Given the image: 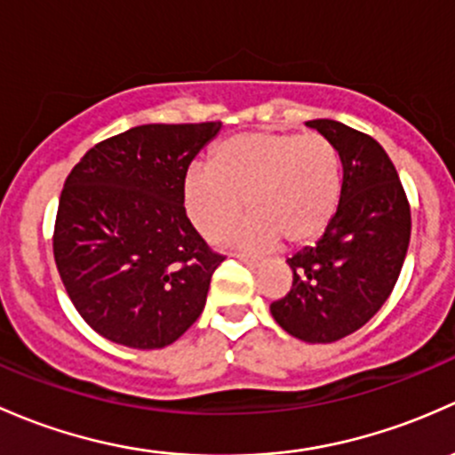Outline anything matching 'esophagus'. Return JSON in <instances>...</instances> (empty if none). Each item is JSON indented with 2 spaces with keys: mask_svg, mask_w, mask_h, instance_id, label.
Here are the masks:
<instances>
[{
  "mask_svg": "<svg viewBox=\"0 0 455 455\" xmlns=\"http://www.w3.org/2000/svg\"><path fill=\"white\" fill-rule=\"evenodd\" d=\"M236 259L241 260V262H245V265H247V267H251V269H254V267H260V265H262V260H260V259H254V256L236 254Z\"/></svg>",
  "mask_w": 455,
  "mask_h": 455,
  "instance_id": "1",
  "label": "esophagus"
}]
</instances>
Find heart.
<instances>
[{"mask_svg":"<svg viewBox=\"0 0 455 455\" xmlns=\"http://www.w3.org/2000/svg\"><path fill=\"white\" fill-rule=\"evenodd\" d=\"M339 199V153L320 133L262 129L229 135L212 148L210 168L195 166L184 177L186 214L208 241L226 236L247 208L251 217L232 236L245 250L315 243Z\"/></svg>","mask_w":455,"mask_h":455,"instance_id":"obj_1","label":"heart"}]
</instances>
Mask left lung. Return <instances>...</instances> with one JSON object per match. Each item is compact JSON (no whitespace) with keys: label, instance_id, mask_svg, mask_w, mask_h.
<instances>
[{"label":"left lung","instance_id":"left-lung-1","mask_svg":"<svg viewBox=\"0 0 455 455\" xmlns=\"http://www.w3.org/2000/svg\"><path fill=\"white\" fill-rule=\"evenodd\" d=\"M307 126L339 153V208L315 247L287 260L293 287L269 311L296 339L331 344L362 329L390 298L410 245L411 217L399 172L377 140L337 120H308Z\"/></svg>","mask_w":455,"mask_h":455}]
</instances>
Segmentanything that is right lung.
Here are the masks:
<instances>
[{
  "instance_id": "right-lung-1",
  "label": "right lung",
  "mask_w": 455,
  "mask_h": 455,
  "mask_svg": "<svg viewBox=\"0 0 455 455\" xmlns=\"http://www.w3.org/2000/svg\"><path fill=\"white\" fill-rule=\"evenodd\" d=\"M221 123L142 124L96 144L60 193L54 260L98 335L129 348L180 339L223 256L186 217L184 177Z\"/></svg>"
}]
</instances>
